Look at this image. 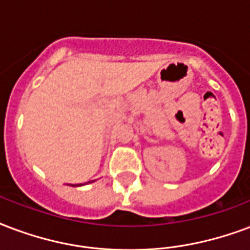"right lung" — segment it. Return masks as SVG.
Instances as JSON below:
<instances>
[{"label": "right lung", "instance_id": "1", "mask_svg": "<svg viewBox=\"0 0 250 250\" xmlns=\"http://www.w3.org/2000/svg\"><path fill=\"white\" fill-rule=\"evenodd\" d=\"M90 182H91V181H90ZM90 182H87V184H90ZM73 186H74V185H73ZM76 186H83V184H79V185H76Z\"/></svg>", "mask_w": 250, "mask_h": 250}]
</instances>
